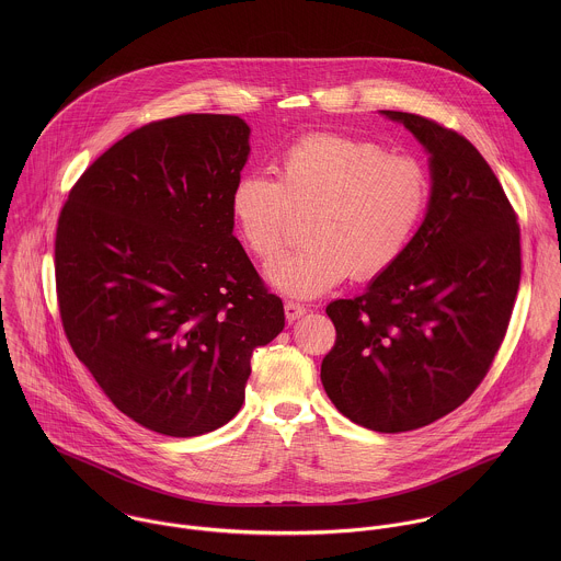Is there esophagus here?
<instances>
[{"label": "esophagus", "mask_w": 561, "mask_h": 561, "mask_svg": "<svg viewBox=\"0 0 561 561\" xmlns=\"http://www.w3.org/2000/svg\"><path fill=\"white\" fill-rule=\"evenodd\" d=\"M307 313V307L305 305H300V302H296V300H287L285 302V316H287V320L296 321L298 318H302Z\"/></svg>", "instance_id": "34e87169"}]
</instances>
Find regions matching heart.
<instances>
[{"label":"heart","instance_id":"obj_1","mask_svg":"<svg viewBox=\"0 0 561 561\" xmlns=\"http://www.w3.org/2000/svg\"><path fill=\"white\" fill-rule=\"evenodd\" d=\"M276 181L243 174L231 192V216L245 250L272 263L294 216H309L305 248L270 267L274 287L313 298L343 283L387 274L414 240L432 196L427 168L374 140L311 134L276 160Z\"/></svg>","mask_w":561,"mask_h":561}]
</instances>
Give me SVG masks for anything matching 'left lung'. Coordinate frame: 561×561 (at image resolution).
<instances>
[{
  "label": "left lung",
  "mask_w": 561,
  "mask_h": 561,
  "mask_svg": "<svg viewBox=\"0 0 561 561\" xmlns=\"http://www.w3.org/2000/svg\"><path fill=\"white\" fill-rule=\"evenodd\" d=\"M382 114L432 156L430 207L387 274L325 307L336 339L321 385L350 421L398 434L449 414L485 378L520 285V227L465 136L419 114Z\"/></svg>",
  "instance_id": "8db88e82"
}]
</instances>
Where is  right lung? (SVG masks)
I'll list each match as a JSON object with an SVG mask.
<instances>
[{
    "mask_svg": "<svg viewBox=\"0 0 561 561\" xmlns=\"http://www.w3.org/2000/svg\"><path fill=\"white\" fill-rule=\"evenodd\" d=\"M248 136L231 114L153 121L83 170L58 218L65 334L112 403L158 434L229 423L252 350L285 328L233 236Z\"/></svg>",
    "mask_w": 561,
    "mask_h": 561,
    "instance_id": "obj_1",
    "label": "right lung"
}]
</instances>
